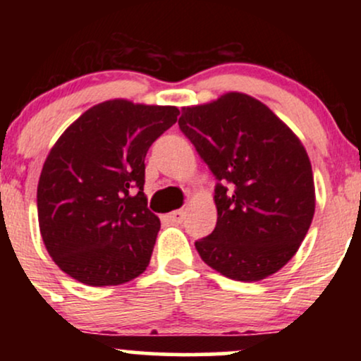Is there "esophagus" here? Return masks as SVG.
I'll use <instances>...</instances> for the list:
<instances>
[{
	"label": "esophagus",
	"instance_id": "esophagus-1",
	"mask_svg": "<svg viewBox=\"0 0 361 361\" xmlns=\"http://www.w3.org/2000/svg\"><path fill=\"white\" fill-rule=\"evenodd\" d=\"M168 219L173 224H181L185 221V212H183V210H175V212H171L168 215Z\"/></svg>",
	"mask_w": 361,
	"mask_h": 361
}]
</instances>
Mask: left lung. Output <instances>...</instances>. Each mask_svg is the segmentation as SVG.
Segmentation results:
<instances>
[{
  "mask_svg": "<svg viewBox=\"0 0 361 361\" xmlns=\"http://www.w3.org/2000/svg\"><path fill=\"white\" fill-rule=\"evenodd\" d=\"M215 180L217 224L195 243L200 258L239 281H258L292 259L316 210L304 146L259 100L226 93L185 106L178 120Z\"/></svg>",
  "mask_w": 361,
  "mask_h": 361,
  "instance_id": "8db88e82",
  "label": "left lung"
}]
</instances>
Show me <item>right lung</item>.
I'll use <instances>...</instances> for the list:
<instances>
[{"label": "right lung", "instance_id": "right-lung-1", "mask_svg": "<svg viewBox=\"0 0 361 361\" xmlns=\"http://www.w3.org/2000/svg\"><path fill=\"white\" fill-rule=\"evenodd\" d=\"M176 106L109 100L57 139L37 186L44 244L54 263L91 287L147 268L161 222L144 195L146 154L178 120Z\"/></svg>", "mask_w": 361, "mask_h": 361}]
</instances>
